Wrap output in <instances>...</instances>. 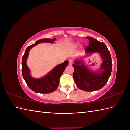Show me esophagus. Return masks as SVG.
Returning <instances> with one entry per match:
<instances>
[{
  "mask_svg": "<svg viewBox=\"0 0 130 130\" xmlns=\"http://www.w3.org/2000/svg\"><path fill=\"white\" fill-rule=\"evenodd\" d=\"M73 63V61L72 60H69V64H70V65H71V64H72Z\"/></svg>",
  "mask_w": 130,
  "mask_h": 130,
  "instance_id": "34e87169",
  "label": "esophagus"
}]
</instances>
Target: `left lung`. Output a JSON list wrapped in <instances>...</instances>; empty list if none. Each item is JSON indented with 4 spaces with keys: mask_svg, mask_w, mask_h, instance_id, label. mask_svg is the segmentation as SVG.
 I'll list each match as a JSON object with an SVG mask.
<instances>
[{
    "mask_svg": "<svg viewBox=\"0 0 130 130\" xmlns=\"http://www.w3.org/2000/svg\"><path fill=\"white\" fill-rule=\"evenodd\" d=\"M86 38L89 40V45L85 49L86 53L98 52L103 59L100 68L102 72H92L80 61H76L72 65L74 68L73 77L78 88L91 92L101 89L107 83L111 74L112 62L111 54L104 43L91 37Z\"/></svg>",
    "mask_w": 130,
    "mask_h": 130,
    "instance_id": "1",
    "label": "left lung"
}]
</instances>
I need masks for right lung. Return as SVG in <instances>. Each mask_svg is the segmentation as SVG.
Instances as JSON below:
<instances>
[{"label": "right lung", "mask_w": 130, "mask_h": 130, "mask_svg": "<svg viewBox=\"0 0 130 130\" xmlns=\"http://www.w3.org/2000/svg\"><path fill=\"white\" fill-rule=\"evenodd\" d=\"M55 40L56 38L53 39L52 40L49 38H44L38 40L35 44L27 47L25 51L24 55L23 56L22 61L23 77L28 87L36 93L48 94L55 91L58 87L62 74L64 72L66 67L68 66V61H66L61 64L57 66L44 77L39 79H35L30 76L29 74L30 70L26 63L29 52L31 48L38 44V43L42 42L53 43Z\"/></svg>", "instance_id": "add662e5"}]
</instances>
